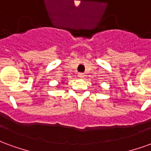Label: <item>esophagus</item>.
<instances>
[{"mask_svg":"<svg viewBox=\"0 0 151 151\" xmlns=\"http://www.w3.org/2000/svg\"><path fill=\"white\" fill-rule=\"evenodd\" d=\"M78 77L80 78H83L85 77V74H84V73H79Z\"/></svg>","mask_w":151,"mask_h":151,"instance_id":"esophagus-1","label":"esophagus"}]
</instances>
